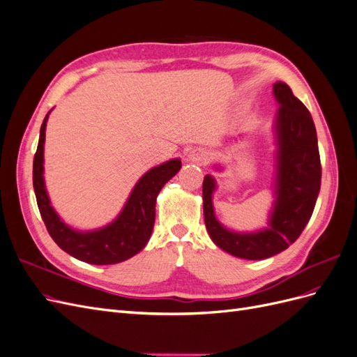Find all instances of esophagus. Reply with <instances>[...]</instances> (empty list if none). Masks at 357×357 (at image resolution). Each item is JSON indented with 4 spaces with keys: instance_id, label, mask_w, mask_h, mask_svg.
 <instances>
[{
    "instance_id": "34e87169",
    "label": "esophagus",
    "mask_w": 357,
    "mask_h": 357,
    "mask_svg": "<svg viewBox=\"0 0 357 357\" xmlns=\"http://www.w3.org/2000/svg\"><path fill=\"white\" fill-rule=\"evenodd\" d=\"M188 159H189V162H193V164H205V160L208 159V153L205 149L195 147L189 152Z\"/></svg>"
}]
</instances>
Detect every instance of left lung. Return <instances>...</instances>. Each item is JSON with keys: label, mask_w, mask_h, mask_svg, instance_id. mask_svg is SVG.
Listing matches in <instances>:
<instances>
[{"label": "left lung", "mask_w": 357, "mask_h": 357, "mask_svg": "<svg viewBox=\"0 0 357 357\" xmlns=\"http://www.w3.org/2000/svg\"><path fill=\"white\" fill-rule=\"evenodd\" d=\"M274 98L278 110L273 132L275 143L273 195L268 226L252 232L226 228L215 218L213 195L218 189L215 178L204 177V220L213 243L235 257L259 261L271 257L294 244L308 223L320 192L321 168L316 126L307 107L284 82L274 83ZM222 171V165H214Z\"/></svg>", "instance_id": "8db88e82"}]
</instances>
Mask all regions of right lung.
I'll return each instance as SVG.
<instances>
[{"label": "right lung", "instance_id": "right-lung-1", "mask_svg": "<svg viewBox=\"0 0 357 357\" xmlns=\"http://www.w3.org/2000/svg\"><path fill=\"white\" fill-rule=\"evenodd\" d=\"M50 112L40 128L32 181L40 214L53 241L73 257L92 265H113L135 256L143 250L152 235L159 192L180 171L181 160L178 158L169 159L139 177L113 222L98 229H74L53 208L45 183V139Z\"/></svg>", "mask_w": 357, "mask_h": 357}]
</instances>
